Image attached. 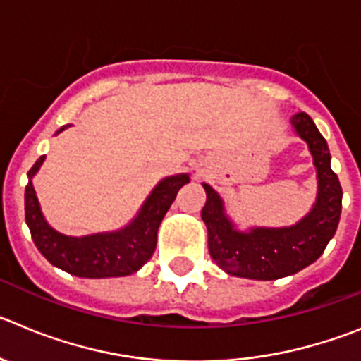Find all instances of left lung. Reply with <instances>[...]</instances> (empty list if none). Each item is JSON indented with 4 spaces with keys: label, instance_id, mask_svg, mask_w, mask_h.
I'll use <instances>...</instances> for the list:
<instances>
[{
    "label": "left lung",
    "instance_id": "1",
    "mask_svg": "<svg viewBox=\"0 0 361 361\" xmlns=\"http://www.w3.org/2000/svg\"><path fill=\"white\" fill-rule=\"evenodd\" d=\"M292 125L308 143L319 178L315 206L299 224L281 229L256 227L240 233L224 213V202L216 191L204 184L207 200L202 220L207 227V247L214 263L231 276L259 281L292 276L319 259L335 236L342 213V186L331 170L327 143L306 112H297Z\"/></svg>",
    "mask_w": 361,
    "mask_h": 361
}]
</instances>
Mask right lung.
Listing matches in <instances>:
<instances>
[{
    "label": "right lung",
    "instance_id": "add662e5",
    "mask_svg": "<svg viewBox=\"0 0 361 361\" xmlns=\"http://www.w3.org/2000/svg\"><path fill=\"white\" fill-rule=\"evenodd\" d=\"M62 130L64 127L59 132ZM44 157L46 155H41L37 163L30 168V177H34L35 171L41 168ZM188 183L190 175L186 173L163 178L154 188L130 226L118 233L84 238L64 236L51 229L42 216L34 186L28 183L25 191L26 224L39 252L64 272L89 279L128 276L137 272L152 257L157 245L159 226L173 204L178 190Z\"/></svg>",
    "mask_w": 361,
    "mask_h": 361
}]
</instances>
